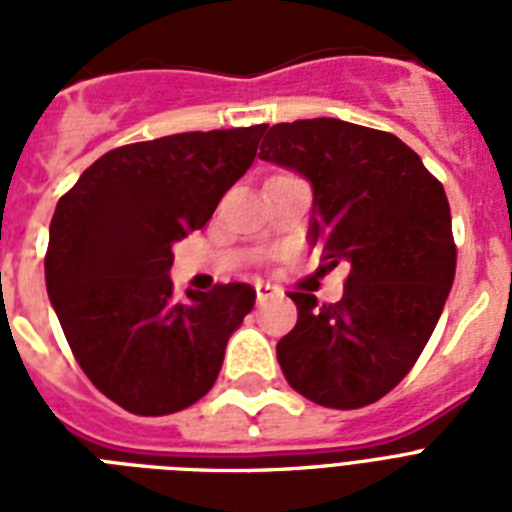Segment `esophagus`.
Masks as SVG:
<instances>
[{"label": "esophagus", "mask_w": 512, "mask_h": 512, "mask_svg": "<svg viewBox=\"0 0 512 512\" xmlns=\"http://www.w3.org/2000/svg\"><path fill=\"white\" fill-rule=\"evenodd\" d=\"M255 292H257V303H263V300L276 295L279 289L273 287V284H268V281H255Z\"/></svg>", "instance_id": "obj_1"}]
</instances>
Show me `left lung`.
<instances>
[{
	"mask_svg": "<svg viewBox=\"0 0 512 512\" xmlns=\"http://www.w3.org/2000/svg\"><path fill=\"white\" fill-rule=\"evenodd\" d=\"M260 159L311 183L321 268H350L340 303L289 292L300 316L276 345L281 372L313 404H374L420 358L452 289L444 185L396 135L327 116L273 124Z\"/></svg>",
	"mask_w": 512,
	"mask_h": 512,
	"instance_id": "8db88e82",
	"label": "left lung"
}]
</instances>
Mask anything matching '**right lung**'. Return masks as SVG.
I'll return each instance as SVG.
<instances>
[{
  "label": "right lung",
  "instance_id": "obj_1",
  "mask_svg": "<svg viewBox=\"0 0 512 512\" xmlns=\"http://www.w3.org/2000/svg\"><path fill=\"white\" fill-rule=\"evenodd\" d=\"M265 124L180 132L108 151L58 201L47 295L92 385L140 417L196 404L228 337L255 308L249 284L172 297V244L207 225L252 167Z\"/></svg>",
  "mask_w": 512,
  "mask_h": 512
}]
</instances>
